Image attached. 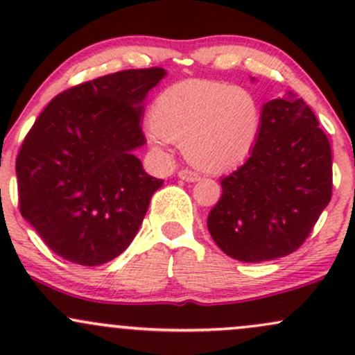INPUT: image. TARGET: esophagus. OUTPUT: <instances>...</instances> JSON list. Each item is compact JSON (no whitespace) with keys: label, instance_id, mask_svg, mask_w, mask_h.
Masks as SVG:
<instances>
[{"label":"esophagus","instance_id":"34e87169","mask_svg":"<svg viewBox=\"0 0 355 355\" xmlns=\"http://www.w3.org/2000/svg\"><path fill=\"white\" fill-rule=\"evenodd\" d=\"M178 178H180V180H185V182L200 180V177H198L195 172H191V170H180V172H178Z\"/></svg>","mask_w":355,"mask_h":355}]
</instances>
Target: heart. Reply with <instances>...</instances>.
Wrapping results in <instances>:
<instances>
[{"label":"heart","instance_id":"heart-1","mask_svg":"<svg viewBox=\"0 0 355 355\" xmlns=\"http://www.w3.org/2000/svg\"><path fill=\"white\" fill-rule=\"evenodd\" d=\"M150 121L148 140L155 148L182 141L191 165L217 173L242 164L252 153L262 126V107L243 87L185 80L157 96Z\"/></svg>","mask_w":355,"mask_h":355}]
</instances>
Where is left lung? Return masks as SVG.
<instances>
[{
  "mask_svg": "<svg viewBox=\"0 0 355 355\" xmlns=\"http://www.w3.org/2000/svg\"><path fill=\"white\" fill-rule=\"evenodd\" d=\"M220 185L207 227L227 255L267 262L295 252L332 197L331 145L311 107L291 92L267 101L254 150Z\"/></svg>",
  "mask_w": 355,
  "mask_h": 355,
  "instance_id": "obj_1",
  "label": "left lung"
}]
</instances>
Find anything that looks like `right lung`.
I'll return each mask as SVG.
<instances>
[{
    "label": "right lung",
    "mask_w": 355,
    "mask_h": 355,
    "mask_svg": "<svg viewBox=\"0 0 355 355\" xmlns=\"http://www.w3.org/2000/svg\"><path fill=\"white\" fill-rule=\"evenodd\" d=\"M164 68L87 81L50 101L16 158L19 210L43 242L78 266H101L135 239L164 185L135 150L145 98Z\"/></svg>",
    "instance_id": "add662e5"
}]
</instances>
